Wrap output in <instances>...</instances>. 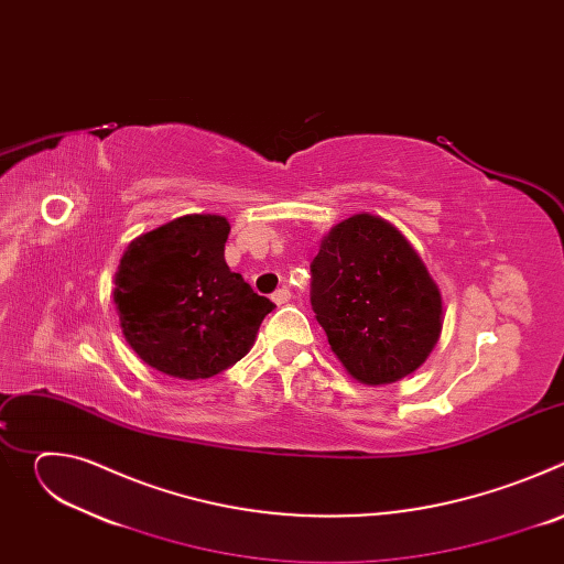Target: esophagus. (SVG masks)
I'll use <instances>...</instances> for the list:
<instances>
[{
	"label": "esophagus",
	"mask_w": 564,
	"mask_h": 564,
	"mask_svg": "<svg viewBox=\"0 0 564 564\" xmlns=\"http://www.w3.org/2000/svg\"><path fill=\"white\" fill-rule=\"evenodd\" d=\"M292 299V292L288 290V288H281V290H276L274 294H272V301L276 303V305H283V303H288Z\"/></svg>",
	"instance_id": "obj_1"
}]
</instances>
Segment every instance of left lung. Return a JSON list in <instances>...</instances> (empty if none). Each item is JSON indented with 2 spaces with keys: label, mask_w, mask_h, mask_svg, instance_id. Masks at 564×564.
<instances>
[{
  "label": "left lung",
  "mask_w": 564,
  "mask_h": 564,
  "mask_svg": "<svg viewBox=\"0 0 564 564\" xmlns=\"http://www.w3.org/2000/svg\"><path fill=\"white\" fill-rule=\"evenodd\" d=\"M310 301L330 350L364 386L415 372L444 326L442 292L426 263L392 223L368 212L321 238Z\"/></svg>",
  "instance_id": "8db88e82"
}]
</instances>
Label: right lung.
<instances>
[{
    "label": "right lung",
    "instance_id": "1",
    "mask_svg": "<svg viewBox=\"0 0 564 564\" xmlns=\"http://www.w3.org/2000/svg\"><path fill=\"white\" fill-rule=\"evenodd\" d=\"M229 220L187 214L127 246L113 288L131 350L176 379H207L243 359L274 303L225 263Z\"/></svg>",
    "mask_w": 564,
    "mask_h": 564
}]
</instances>
